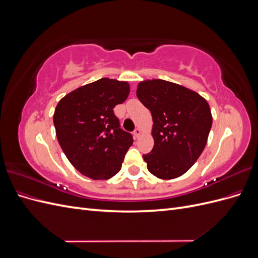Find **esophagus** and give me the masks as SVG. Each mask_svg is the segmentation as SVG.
<instances>
[{
	"label": "esophagus",
	"mask_w": 258,
	"mask_h": 258,
	"mask_svg": "<svg viewBox=\"0 0 258 258\" xmlns=\"http://www.w3.org/2000/svg\"><path fill=\"white\" fill-rule=\"evenodd\" d=\"M141 134H142V132H141V130H140L139 128H136V130L134 131V136H135L136 139H138L140 136H141Z\"/></svg>",
	"instance_id": "esophagus-1"
}]
</instances>
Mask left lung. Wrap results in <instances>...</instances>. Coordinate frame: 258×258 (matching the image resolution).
Instances as JSON below:
<instances>
[{
	"mask_svg": "<svg viewBox=\"0 0 258 258\" xmlns=\"http://www.w3.org/2000/svg\"><path fill=\"white\" fill-rule=\"evenodd\" d=\"M137 97L152 113L154 147L143 155L150 172L171 179L188 171L204 152L212 127L207 100L182 85L163 80L140 82Z\"/></svg>",
	"mask_w": 258,
	"mask_h": 258,
	"instance_id": "1",
	"label": "left lung"
}]
</instances>
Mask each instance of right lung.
Returning a JSON list of instances; mask_svg holds the SVG:
<instances>
[{"mask_svg":"<svg viewBox=\"0 0 258 258\" xmlns=\"http://www.w3.org/2000/svg\"><path fill=\"white\" fill-rule=\"evenodd\" d=\"M128 82L101 79L62 98L53 113L58 142L69 161L92 179L119 172L132 137L119 128L113 108L126 101Z\"/></svg>","mask_w":258,"mask_h":258,"instance_id":"1","label":"right lung"}]
</instances>
